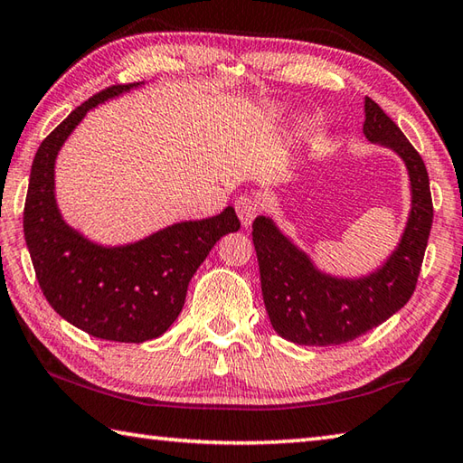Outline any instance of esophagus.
Here are the masks:
<instances>
[{
    "instance_id": "obj_1",
    "label": "esophagus",
    "mask_w": 463,
    "mask_h": 463,
    "mask_svg": "<svg viewBox=\"0 0 463 463\" xmlns=\"http://www.w3.org/2000/svg\"><path fill=\"white\" fill-rule=\"evenodd\" d=\"M234 208H237V214L242 222V226H250V222L257 219L259 214V203L257 198L252 196H241L237 203H234Z\"/></svg>"
}]
</instances>
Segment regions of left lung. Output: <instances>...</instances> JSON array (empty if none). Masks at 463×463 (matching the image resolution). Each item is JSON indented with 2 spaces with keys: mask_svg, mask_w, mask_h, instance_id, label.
Wrapping results in <instances>:
<instances>
[{
  "mask_svg": "<svg viewBox=\"0 0 463 463\" xmlns=\"http://www.w3.org/2000/svg\"><path fill=\"white\" fill-rule=\"evenodd\" d=\"M364 134L403 158L411 180V213L400 247L377 273L337 279L313 267L267 216L252 222L262 298L273 329L298 345H343L387 321L410 301L428 247L433 204L420 152L392 118L365 98Z\"/></svg>",
  "mask_w": 463,
  "mask_h": 463,
  "instance_id": "obj_1",
  "label": "left lung"
}]
</instances>
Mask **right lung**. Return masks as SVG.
Listing matches in <instances>:
<instances>
[{
	"mask_svg": "<svg viewBox=\"0 0 463 463\" xmlns=\"http://www.w3.org/2000/svg\"><path fill=\"white\" fill-rule=\"evenodd\" d=\"M138 84H116L78 106L35 152L24 234L35 279L53 311L88 335L118 343L156 339L176 321L196 269L221 237L241 229L234 208L172 224L126 247L90 242L63 222L53 196V162L90 108Z\"/></svg>",
	"mask_w": 463,
	"mask_h": 463,
	"instance_id": "1",
	"label": "right lung"
}]
</instances>
